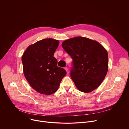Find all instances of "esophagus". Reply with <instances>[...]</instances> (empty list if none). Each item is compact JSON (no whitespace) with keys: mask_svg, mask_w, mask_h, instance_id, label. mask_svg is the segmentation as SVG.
I'll list each match as a JSON object with an SVG mask.
<instances>
[{"mask_svg":"<svg viewBox=\"0 0 129 129\" xmlns=\"http://www.w3.org/2000/svg\"><path fill=\"white\" fill-rule=\"evenodd\" d=\"M64 69H65V70H66V71H67H67H68V68H67V67H65V68H64Z\"/></svg>","mask_w":129,"mask_h":129,"instance_id":"34e87169","label":"esophagus"}]
</instances>
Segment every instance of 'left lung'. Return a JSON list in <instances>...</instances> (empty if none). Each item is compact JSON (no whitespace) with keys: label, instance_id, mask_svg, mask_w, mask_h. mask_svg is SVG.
<instances>
[{"label":"left lung","instance_id":"obj_1","mask_svg":"<svg viewBox=\"0 0 129 129\" xmlns=\"http://www.w3.org/2000/svg\"><path fill=\"white\" fill-rule=\"evenodd\" d=\"M62 46L72 59L70 77L77 88L88 93L97 88L108 70V55L96 41L76 37L64 41Z\"/></svg>","mask_w":129,"mask_h":129}]
</instances>
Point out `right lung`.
<instances>
[{"label":"right lung","mask_w":129,"mask_h":129,"mask_svg":"<svg viewBox=\"0 0 129 129\" xmlns=\"http://www.w3.org/2000/svg\"><path fill=\"white\" fill-rule=\"evenodd\" d=\"M59 44L57 40L43 39L29 45L22 56L24 76L31 87L41 94L56 92L66 75L53 57Z\"/></svg>","instance_id":"1"}]
</instances>
